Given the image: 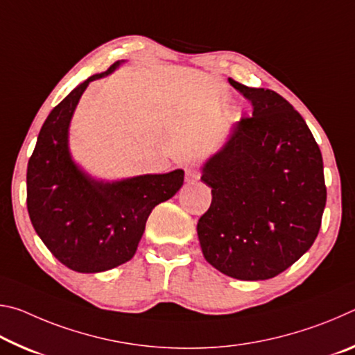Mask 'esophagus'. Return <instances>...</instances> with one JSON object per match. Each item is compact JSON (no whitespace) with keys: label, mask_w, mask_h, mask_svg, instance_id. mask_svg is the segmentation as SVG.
<instances>
[{"label":"esophagus","mask_w":355,"mask_h":355,"mask_svg":"<svg viewBox=\"0 0 355 355\" xmlns=\"http://www.w3.org/2000/svg\"><path fill=\"white\" fill-rule=\"evenodd\" d=\"M184 178H186V182H188V183H194V182H197V180L200 178L199 169H197L196 164L186 166V169H184Z\"/></svg>","instance_id":"34e87169"}]
</instances>
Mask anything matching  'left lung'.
Wrapping results in <instances>:
<instances>
[{"label": "left lung", "mask_w": 355, "mask_h": 355, "mask_svg": "<svg viewBox=\"0 0 355 355\" xmlns=\"http://www.w3.org/2000/svg\"><path fill=\"white\" fill-rule=\"evenodd\" d=\"M228 81L254 112L202 167L213 199L197 235L205 260L222 274L266 280L315 243L327 197L322 156L302 116L282 95Z\"/></svg>", "instance_id": "8db88e82"}]
</instances>
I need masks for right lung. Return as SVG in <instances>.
<instances>
[{"mask_svg": "<svg viewBox=\"0 0 355 355\" xmlns=\"http://www.w3.org/2000/svg\"><path fill=\"white\" fill-rule=\"evenodd\" d=\"M122 62L87 78L50 112L28 163L26 203L34 230L76 272H103L131 260L152 209L175 196L184 180V172L175 169L105 182L71 158L69 128L78 101L89 83Z\"/></svg>", "mask_w": 355, "mask_h": 355, "instance_id": "obj_1", "label": "right lung"}]
</instances>
